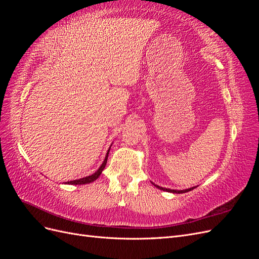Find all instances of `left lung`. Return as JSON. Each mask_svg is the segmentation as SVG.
Listing matches in <instances>:
<instances>
[{"instance_id":"8db88e82","label":"left lung","mask_w":259,"mask_h":259,"mask_svg":"<svg viewBox=\"0 0 259 259\" xmlns=\"http://www.w3.org/2000/svg\"><path fill=\"white\" fill-rule=\"evenodd\" d=\"M153 184V183H152ZM156 188H159V189H161V190H163V191H167V192H171V193H185V192H188V191H190V190H192V189H194L195 187H192V188H188V189H185V190H175V189H168V188H163V187H160V186H158V185H155V184H153Z\"/></svg>"}]
</instances>
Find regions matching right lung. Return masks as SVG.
Segmentation results:
<instances>
[{
  "label": "right lung",
  "mask_w": 259,
  "mask_h": 259,
  "mask_svg": "<svg viewBox=\"0 0 259 259\" xmlns=\"http://www.w3.org/2000/svg\"><path fill=\"white\" fill-rule=\"evenodd\" d=\"M111 148V147H110ZM110 148L108 149V151L106 153V156H105V160L103 162V164H101L100 167L95 171V173L90 175V176H86V177H83V178H80V179H75V180H70V182H66L65 184H68V185H85V184H90V183H93L94 180H96L100 174L103 173L104 168L106 167V164H107V160H108V154H109V151H110Z\"/></svg>",
  "instance_id": "obj_1"
}]
</instances>
